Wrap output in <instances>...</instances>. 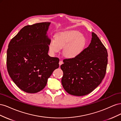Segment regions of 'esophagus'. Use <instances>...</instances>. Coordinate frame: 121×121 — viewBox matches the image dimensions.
Wrapping results in <instances>:
<instances>
[{"label":"esophagus","mask_w":121,"mask_h":121,"mask_svg":"<svg viewBox=\"0 0 121 121\" xmlns=\"http://www.w3.org/2000/svg\"><path fill=\"white\" fill-rule=\"evenodd\" d=\"M63 64V61H62V60H60V61H59V65H61Z\"/></svg>","instance_id":"1"}]
</instances>
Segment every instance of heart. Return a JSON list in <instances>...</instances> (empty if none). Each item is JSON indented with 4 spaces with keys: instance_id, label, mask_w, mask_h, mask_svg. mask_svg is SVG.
Segmentation results:
<instances>
[{
    "instance_id": "heart-1",
    "label": "heart",
    "mask_w": 121,
    "mask_h": 121,
    "mask_svg": "<svg viewBox=\"0 0 121 121\" xmlns=\"http://www.w3.org/2000/svg\"><path fill=\"white\" fill-rule=\"evenodd\" d=\"M80 33L71 30L62 32L56 35V40H52L49 49L52 53L59 52L60 48L65 47L64 55L69 58H74L79 55L84 48L85 41Z\"/></svg>"
}]
</instances>
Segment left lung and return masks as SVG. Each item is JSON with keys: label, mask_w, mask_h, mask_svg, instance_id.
I'll return each instance as SVG.
<instances>
[{"label": "left lung", "mask_w": 121, "mask_h": 121, "mask_svg": "<svg viewBox=\"0 0 121 121\" xmlns=\"http://www.w3.org/2000/svg\"><path fill=\"white\" fill-rule=\"evenodd\" d=\"M108 56L107 49L92 32L88 47L77 56L65 59L60 65L64 73L61 83L64 89L69 94L79 96L92 92L104 77Z\"/></svg>", "instance_id": "left-lung-1"}]
</instances>
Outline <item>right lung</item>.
Instances as JSON below:
<instances>
[{"label":"right lung","mask_w":121,"mask_h":121,"mask_svg":"<svg viewBox=\"0 0 121 121\" xmlns=\"http://www.w3.org/2000/svg\"><path fill=\"white\" fill-rule=\"evenodd\" d=\"M50 22L26 26L10 40L7 50V69L20 89L29 93L42 90L59 59L48 56L50 39L46 35Z\"/></svg>","instance_id":"add662e5"}]
</instances>
